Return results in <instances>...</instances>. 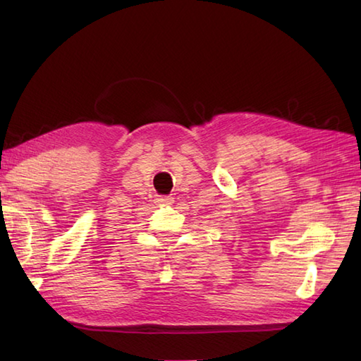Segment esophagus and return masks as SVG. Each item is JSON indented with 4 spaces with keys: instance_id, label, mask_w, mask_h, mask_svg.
Returning <instances> with one entry per match:
<instances>
[{
    "instance_id": "1",
    "label": "esophagus",
    "mask_w": 361,
    "mask_h": 361,
    "mask_svg": "<svg viewBox=\"0 0 361 361\" xmlns=\"http://www.w3.org/2000/svg\"><path fill=\"white\" fill-rule=\"evenodd\" d=\"M158 202L163 204V206H171L173 203V198L171 195H166V197H161L158 198Z\"/></svg>"
}]
</instances>
